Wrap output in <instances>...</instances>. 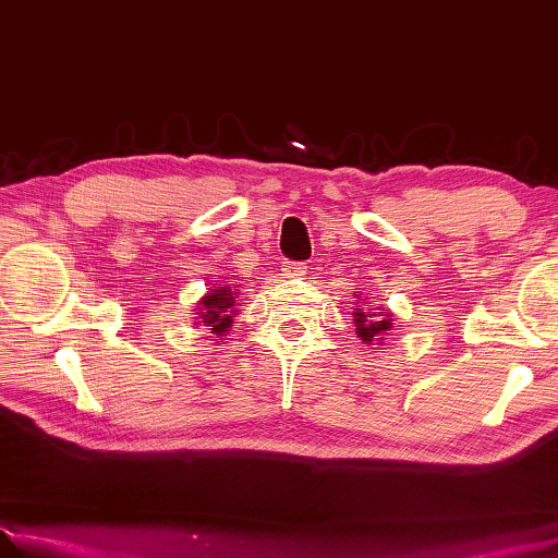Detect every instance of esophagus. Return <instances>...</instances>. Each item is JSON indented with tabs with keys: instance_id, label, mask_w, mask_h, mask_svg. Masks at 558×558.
Here are the masks:
<instances>
[{
	"instance_id": "obj_1",
	"label": "esophagus",
	"mask_w": 558,
	"mask_h": 558,
	"mask_svg": "<svg viewBox=\"0 0 558 558\" xmlns=\"http://www.w3.org/2000/svg\"><path fill=\"white\" fill-rule=\"evenodd\" d=\"M282 274L287 278H299V276L305 274V266L301 262H284L282 264Z\"/></svg>"
}]
</instances>
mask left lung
Returning <instances> with one entry per match:
<instances>
[{
	"mask_svg": "<svg viewBox=\"0 0 558 558\" xmlns=\"http://www.w3.org/2000/svg\"><path fill=\"white\" fill-rule=\"evenodd\" d=\"M354 299H359V301H354L356 305L352 308L356 336L362 338L364 345H373V343L380 345L383 336L393 327V315L385 313L380 305H377V308H368L367 305V308L364 310L363 305L366 304V299L359 294H354Z\"/></svg>",
	"mask_w": 558,
	"mask_h": 558,
	"instance_id": "8db88e82",
	"label": "left lung"
}]
</instances>
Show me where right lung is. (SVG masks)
<instances>
[{
    "label": "right lung",
    "mask_w": 558,
    "mask_h": 558,
    "mask_svg": "<svg viewBox=\"0 0 558 558\" xmlns=\"http://www.w3.org/2000/svg\"><path fill=\"white\" fill-rule=\"evenodd\" d=\"M236 299H239V292H233L229 284H222L218 290L206 292L199 301H196L194 325L208 327L215 340H220L231 329L233 317L239 315Z\"/></svg>",
    "instance_id": "add662e5"
}]
</instances>
